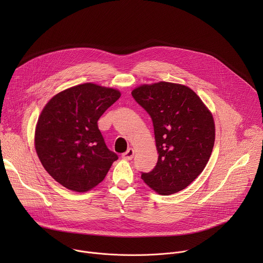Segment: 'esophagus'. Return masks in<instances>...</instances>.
<instances>
[{
    "label": "esophagus",
    "instance_id": "1",
    "mask_svg": "<svg viewBox=\"0 0 263 263\" xmlns=\"http://www.w3.org/2000/svg\"><path fill=\"white\" fill-rule=\"evenodd\" d=\"M134 157V149L133 148H128V151L123 154V158L126 160H131Z\"/></svg>",
    "mask_w": 263,
    "mask_h": 263
}]
</instances>
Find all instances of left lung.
I'll return each instance as SVG.
<instances>
[{"label":"left lung","mask_w":263,"mask_h":263,"mask_svg":"<svg viewBox=\"0 0 263 263\" xmlns=\"http://www.w3.org/2000/svg\"><path fill=\"white\" fill-rule=\"evenodd\" d=\"M152 119L158 161L143 182L167 196L186 189L205 168L215 139L213 117L199 96L182 84L158 82L132 90Z\"/></svg>","instance_id":"8db88e82"}]
</instances>
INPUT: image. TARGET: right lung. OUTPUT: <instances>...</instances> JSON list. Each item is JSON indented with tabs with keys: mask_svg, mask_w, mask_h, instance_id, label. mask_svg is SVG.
I'll use <instances>...</instances> for the list:
<instances>
[{
	"mask_svg": "<svg viewBox=\"0 0 263 263\" xmlns=\"http://www.w3.org/2000/svg\"><path fill=\"white\" fill-rule=\"evenodd\" d=\"M120 97L118 89L84 83L57 93L43 109L35 129L36 153L51 177L67 190H92L118 160L98 121Z\"/></svg>",
	"mask_w": 263,
	"mask_h": 263,
	"instance_id": "add662e5",
	"label": "right lung"
}]
</instances>
